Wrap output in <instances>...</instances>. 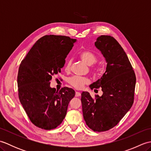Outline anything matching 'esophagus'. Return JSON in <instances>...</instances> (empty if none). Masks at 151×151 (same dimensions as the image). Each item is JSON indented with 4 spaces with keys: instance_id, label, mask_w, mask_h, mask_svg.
I'll use <instances>...</instances> for the list:
<instances>
[{
    "instance_id": "esophagus-1",
    "label": "esophagus",
    "mask_w": 151,
    "mask_h": 151,
    "mask_svg": "<svg viewBox=\"0 0 151 151\" xmlns=\"http://www.w3.org/2000/svg\"><path fill=\"white\" fill-rule=\"evenodd\" d=\"M81 95V93L80 92H78V91H76V93H75V97H80V96Z\"/></svg>"
}]
</instances>
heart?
<instances>
[{
    "label": "heart",
    "mask_w": 151,
    "mask_h": 151,
    "mask_svg": "<svg viewBox=\"0 0 151 151\" xmlns=\"http://www.w3.org/2000/svg\"><path fill=\"white\" fill-rule=\"evenodd\" d=\"M80 57H81V60L84 62L86 65H92L97 62V56L95 54L90 52V51L85 50L82 51L80 53ZM70 60H67L66 63V65L65 66V70H69L70 69ZM93 72L95 73H97L98 70L97 69H94ZM68 83L72 86V87L75 88L76 89H81L83 88V86L86 84H88L90 83V80L86 77H81V76H73L70 77L68 79Z\"/></svg>",
    "instance_id": "b5f03b06"
}]
</instances>
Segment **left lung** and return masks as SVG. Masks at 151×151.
I'll return each mask as SVG.
<instances>
[{
  "instance_id": "1",
  "label": "left lung",
  "mask_w": 151,
  "mask_h": 151,
  "mask_svg": "<svg viewBox=\"0 0 151 151\" xmlns=\"http://www.w3.org/2000/svg\"><path fill=\"white\" fill-rule=\"evenodd\" d=\"M95 45L104 57L106 69L89 88H101L103 93L93 98L83 91L81 102L86 124L95 132H104L117 125L132 107L136 78L127 55L115 38L102 35Z\"/></svg>"
}]
</instances>
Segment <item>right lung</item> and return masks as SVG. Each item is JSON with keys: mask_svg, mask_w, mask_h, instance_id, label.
Instances as JSON below:
<instances>
[{"mask_svg": "<svg viewBox=\"0 0 151 151\" xmlns=\"http://www.w3.org/2000/svg\"><path fill=\"white\" fill-rule=\"evenodd\" d=\"M76 40L47 35L38 40L19 65V98L30 120L36 127L52 130L65 118L75 92L64 87L50 86L52 76L61 72L65 58Z\"/></svg>", "mask_w": 151, "mask_h": 151, "instance_id": "obj_1", "label": "right lung"}]
</instances>
